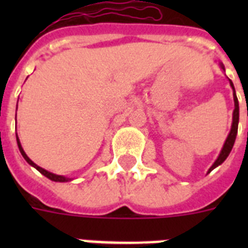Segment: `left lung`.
I'll list each match as a JSON object with an SVG mask.
<instances>
[{
  "mask_svg": "<svg viewBox=\"0 0 248 248\" xmlns=\"http://www.w3.org/2000/svg\"><path fill=\"white\" fill-rule=\"evenodd\" d=\"M223 67V65H221ZM224 69V68H223ZM231 86L233 87L234 90V86H233V82L231 81ZM233 96H234V112H233V124H232V128H231V132H229V135H228L227 140H225V144H224L223 149H221V153L220 155L217 157V159L215 161V163L211 166V169L208 170V172H211L212 170L217 167L219 165L227 159V157L231 153L232 148L234 145V141H235V136H237V132H238V121H239V105H238V99H237V95H235V91L233 93Z\"/></svg>",
  "mask_w": 248,
  "mask_h": 248,
  "instance_id": "obj_1",
  "label": "left lung"
}]
</instances>
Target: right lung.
Instances as JSON below:
<instances>
[{
  "instance_id": "obj_1",
  "label": "right lung",
  "mask_w": 248,
  "mask_h": 248,
  "mask_svg": "<svg viewBox=\"0 0 248 248\" xmlns=\"http://www.w3.org/2000/svg\"><path fill=\"white\" fill-rule=\"evenodd\" d=\"M16 140H17V147H19V151H20L21 155L24 157L25 161H27V162H28L29 165H32L33 167H36V169L38 170V171H40V172L42 173V175H45V176L48 177V179H50V180H52V181H60V183H64V181L69 180L68 177H64V176H60V175H55V173L48 172V171L44 170V169H42V167H40V166H37L34 162H32V161H31V159L28 158V155H25V152L23 151V148H21V145H20V141H19V139H17V138H16Z\"/></svg>"
}]
</instances>
